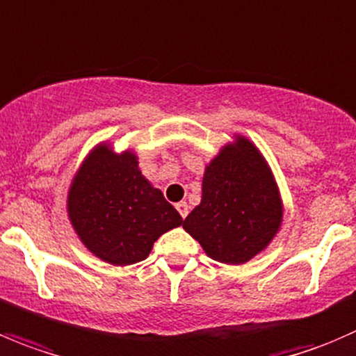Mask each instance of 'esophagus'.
I'll return each instance as SVG.
<instances>
[{
    "instance_id": "esophagus-1",
    "label": "esophagus",
    "mask_w": 356,
    "mask_h": 356,
    "mask_svg": "<svg viewBox=\"0 0 356 356\" xmlns=\"http://www.w3.org/2000/svg\"><path fill=\"white\" fill-rule=\"evenodd\" d=\"M175 209L179 210V213H181L182 219H186V216H188V213H189V207H188V203H186V202H179L177 205H175Z\"/></svg>"
}]
</instances>
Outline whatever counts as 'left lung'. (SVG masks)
Listing matches in <instances>:
<instances>
[{
	"instance_id": "obj_1",
	"label": "left lung",
	"mask_w": 356,
	"mask_h": 356,
	"mask_svg": "<svg viewBox=\"0 0 356 356\" xmlns=\"http://www.w3.org/2000/svg\"><path fill=\"white\" fill-rule=\"evenodd\" d=\"M284 217L273 172L257 147L234 136L207 165L202 202L184 227L205 254L224 264H243L264 250Z\"/></svg>"
}]
</instances>
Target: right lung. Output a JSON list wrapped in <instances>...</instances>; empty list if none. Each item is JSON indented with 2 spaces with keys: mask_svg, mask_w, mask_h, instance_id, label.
Wrapping results in <instances>:
<instances>
[{
  "mask_svg": "<svg viewBox=\"0 0 356 356\" xmlns=\"http://www.w3.org/2000/svg\"><path fill=\"white\" fill-rule=\"evenodd\" d=\"M67 213L83 245L115 266L144 261L161 234L182 224L163 193L139 170L136 153H115L106 143L76 172Z\"/></svg>",
  "mask_w": 356,
  "mask_h": 356,
  "instance_id": "right-lung-1",
  "label": "right lung"
}]
</instances>
